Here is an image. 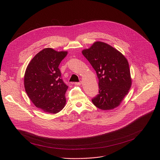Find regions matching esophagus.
<instances>
[{
	"label": "esophagus",
	"instance_id": "34e87169",
	"mask_svg": "<svg viewBox=\"0 0 160 160\" xmlns=\"http://www.w3.org/2000/svg\"><path fill=\"white\" fill-rule=\"evenodd\" d=\"M81 81L74 82V84H75V85H81Z\"/></svg>",
	"mask_w": 160,
	"mask_h": 160
}]
</instances>
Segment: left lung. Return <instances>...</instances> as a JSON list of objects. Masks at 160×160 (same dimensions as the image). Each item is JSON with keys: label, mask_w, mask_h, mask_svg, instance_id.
Here are the masks:
<instances>
[{"label": "left lung", "mask_w": 160, "mask_h": 160, "mask_svg": "<svg viewBox=\"0 0 160 160\" xmlns=\"http://www.w3.org/2000/svg\"><path fill=\"white\" fill-rule=\"evenodd\" d=\"M82 53L98 79L99 93L92 99L93 105L103 110L119 105L131 86L127 59L113 47L102 42H95Z\"/></svg>", "instance_id": "8db88e82"}]
</instances>
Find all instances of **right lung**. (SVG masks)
Instances as JSON below:
<instances>
[{
  "label": "right lung",
  "mask_w": 160,
  "mask_h": 160,
  "mask_svg": "<svg viewBox=\"0 0 160 160\" xmlns=\"http://www.w3.org/2000/svg\"><path fill=\"white\" fill-rule=\"evenodd\" d=\"M67 53L46 48L34 56L26 69V92L34 105L44 112L55 114L65 105L68 86L62 79L58 66Z\"/></svg>",
  "instance_id": "obj_1"
}]
</instances>
